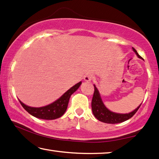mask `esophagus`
Returning a JSON list of instances; mask_svg holds the SVG:
<instances>
[{
  "mask_svg": "<svg viewBox=\"0 0 159 159\" xmlns=\"http://www.w3.org/2000/svg\"><path fill=\"white\" fill-rule=\"evenodd\" d=\"M93 79H94V75H92V74H87V75L84 76V81H85L89 82L92 81Z\"/></svg>",
  "mask_w": 159,
  "mask_h": 159,
  "instance_id": "obj_1",
  "label": "esophagus"
}]
</instances>
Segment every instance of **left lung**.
Wrapping results in <instances>:
<instances>
[{"label":"left lung","mask_w":159,"mask_h":159,"mask_svg":"<svg viewBox=\"0 0 159 159\" xmlns=\"http://www.w3.org/2000/svg\"><path fill=\"white\" fill-rule=\"evenodd\" d=\"M133 48V51L136 53L139 58H142L138 54V53L136 50ZM94 86V94H93L92 100V112L95 118L102 122L106 123V124H118V123H121L125 121V120L129 119L137 113L138 109L140 107L139 105L134 111L131 112L129 113L126 114H120V113H113L109 111L105 105L103 104L102 101L100 94H99V91L97 89L96 86Z\"/></svg>","instance_id":"8db88e82"}]
</instances>
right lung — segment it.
I'll return each mask as SVG.
<instances>
[{
  "label": "right lung",
  "instance_id": "right-lung-1",
  "mask_svg": "<svg viewBox=\"0 0 159 159\" xmlns=\"http://www.w3.org/2000/svg\"><path fill=\"white\" fill-rule=\"evenodd\" d=\"M81 82L76 84L75 86L71 87L69 90H67L60 98L56 100L52 104L46 105V106L41 107H29L25 105L20 100V102L22 106L27 112L33 116L34 117L45 120H54L62 116L65 112L66 111L68 105L70 97L76 90L81 86Z\"/></svg>",
  "mask_w": 159,
  "mask_h": 159
}]
</instances>
